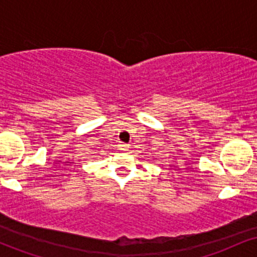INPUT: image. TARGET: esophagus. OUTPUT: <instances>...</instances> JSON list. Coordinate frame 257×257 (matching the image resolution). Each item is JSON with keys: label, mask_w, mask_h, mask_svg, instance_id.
I'll use <instances>...</instances> for the list:
<instances>
[{"label": "esophagus", "mask_w": 257, "mask_h": 257, "mask_svg": "<svg viewBox=\"0 0 257 257\" xmlns=\"http://www.w3.org/2000/svg\"><path fill=\"white\" fill-rule=\"evenodd\" d=\"M118 147H119L120 151H126V150L129 149V145H128V144H124V143H119Z\"/></svg>", "instance_id": "34e87169"}]
</instances>
